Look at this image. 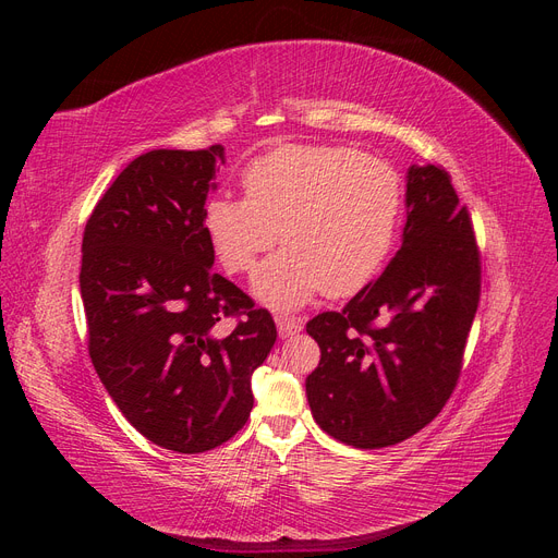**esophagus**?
Masks as SVG:
<instances>
[{
  "instance_id": "obj_1",
  "label": "esophagus",
  "mask_w": 558,
  "mask_h": 558,
  "mask_svg": "<svg viewBox=\"0 0 558 558\" xmlns=\"http://www.w3.org/2000/svg\"><path fill=\"white\" fill-rule=\"evenodd\" d=\"M277 328L281 337H291L302 330V320L295 316H277Z\"/></svg>"
}]
</instances>
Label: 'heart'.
<instances>
[{
	"label": "heart",
	"instance_id": "1",
	"mask_svg": "<svg viewBox=\"0 0 558 558\" xmlns=\"http://www.w3.org/2000/svg\"><path fill=\"white\" fill-rule=\"evenodd\" d=\"M242 185L246 197H211L202 226L230 275L251 272L281 230L286 246L253 279L272 307H300L320 291H363L398 242L402 181L356 148L281 144L246 167Z\"/></svg>",
	"mask_w": 558,
	"mask_h": 558
}]
</instances>
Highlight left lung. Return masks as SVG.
I'll use <instances>...</instances> for the list:
<instances>
[{
  "mask_svg": "<svg viewBox=\"0 0 558 558\" xmlns=\"http://www.w3.org/2000/svg\"><path fill=\"white\" fill-rule=\"evenodd\" d=\"M480 293L475 228L449 172L412 167L396 258L342 312L307 324L320 349L307 377L316 424L359 449L391 447L426 428L459 384Z\"/></svg>",
  "mask_w": 558,
  "mask_h": 558,
  "instance_id": "1",
  "label": "left lung"
}]
</instances>
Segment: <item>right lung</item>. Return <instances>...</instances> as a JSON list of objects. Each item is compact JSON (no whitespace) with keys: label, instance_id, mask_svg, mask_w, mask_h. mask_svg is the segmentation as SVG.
<instances>
[{"label":"right lung","instance_id":"1","mask_svg":"<svg viewBox=\"0 0 558 558\" xmlns=\"http://www.w3.org/2000/svg\"><path fill=\"white\" fill-rule=\"evenodd\" d=\"M221 162V144L148 150L83 230L90 361L130 424L179 453L216 449L244 428L251 375L277 340L272 314L211 272L202 216Z\"/></svg>","mask_w":558,"mask_h":558}]
</instances>
